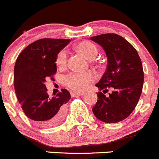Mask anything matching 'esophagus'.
I'll return each instance as SVG.
<instances>
[{
	"mask_svg": "<svg viewBox=\"0 0 159 159\" xmlns=\"http://www.w3.org/2000/svg\"><path fill=\"white\" fill-rule=\"evenodd\" d=\"M70 94H71L72 97H76V96H83V93H82V92H75V91H72V92H70Z\"/></svg>",
	"mask_w": 159,
	"mask_h": 159,
	"instance_id": "esophagus-1",
	"label": "esophagus"
}]
</instances>
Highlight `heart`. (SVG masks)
I'll return each instance as SVG.
<instances>
[{
    "mask_svg": "<svg viewBox=\"0 0 159 159\" xmlns=\"http://www.w3.org/2000/svg\"><path fill=\"white\" fill-rule=\"evenodd\" d=\"M75 50L83 55L86 59L92 60L97 56L98 49L97 46L89 41H81L78 42L74 47ZM56 65L59 68L62 69L66 66L67 56L66 52L60 51L56 57ZM93 76L89 72L86 73H70L64 79V83L71 89L76 91L84 90L88 86L89 83L93 81Z\"/></svg>",
    "mask_w": 159,
    "mask_h": 159,
    "instance_id": "heart-1",
    "label": "heart"
}]
</instances>
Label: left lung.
Wrapping results in <instances>:
<instances>
[{"label": "left lung", "instance_id": "1", "mask_svg": "<svg viewBox=\"0 0 159 159\" xmlns=\"http://www.w3.org/2000/svg\"><path fill=\"white\" fill-rule=\"evenodd\" d=\"M89 39L103 48L107 58L106 71L96 84L100 92L92 111L101 121L117 123L131 114L141 97L144 83L141 59L132 45L117 34H102ZM109 88L112 92L106 96Z\"/></svg>", "mask_w": 159, "mask_h": 159}]
</instances>
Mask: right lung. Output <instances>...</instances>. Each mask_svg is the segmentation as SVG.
I'll return each instance as SVG.
<instances>
[{
	"mask_svg": "<svg viewBox=\"0 0 159 159\" xmlns=\"http://www.w3.org/2000/svg\"><path fill=\"white\" fill-rule=\"evenodd\" d=\"M70 39H42L20 53L14 70L15 90L23 111L36 125L52 128L60 125L66 115V103L70 100L67 89L50 97L45 81L57 71L56 57Z\"/></svg>",
	"mask_w": 159,
	"mask_h": 159,
	"instance_id": "add662e5",
	"label": "right lung"
}]
</instances>
